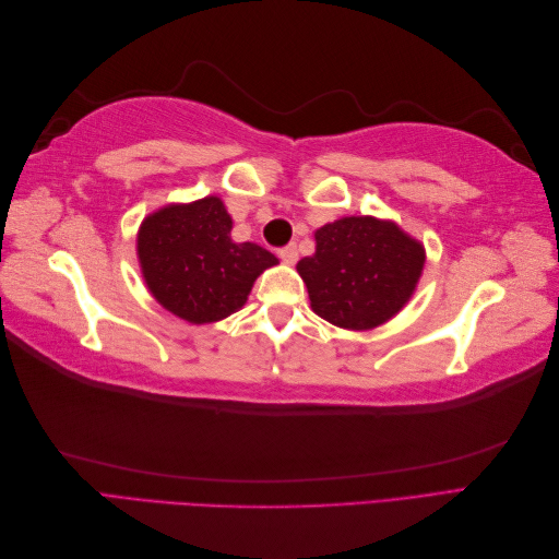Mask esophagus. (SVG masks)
I'll list each match as a JSON object with an SVG mask.
<instances>
[{
    "mask_svg": "<svg viewBox=\"0 0 559 559\" xmlns=\"http://www.w3.org/2000/svg\"><path fill=\"white\" fill-rule=\"evenodd\" d=\"M277 257H280L286 265H294V263L298 261V249H296V245H286V247H282V249L277 251Z\"/></svg>",
    "mask_w": 559,
    "mask_h": 559,
    "instance_id": "obj_1",
    "label": "esophagus"
}]
</instances>
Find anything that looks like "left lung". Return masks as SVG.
Wrapping results in <instances>:
<instances>
[{
	"label": "left lung",
	"instance_id": "obj_1",
	"mask_svg": "<svg viewBox=\"0 0 559 559\" xmlns=\"http://www.w3.org/2000/svg\"><path fill=\"white\" fill-rule=\"evenodd\" d=\"M425 261V245L392 218L343 216L314 230V253L296 270L321 319L347 331H370L405 308Z\"/></svg>",
	"mask_w": 559,
	"mask_h": 559
}]
</instances>
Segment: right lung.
<instances>
[{
  "label": "right lung",
  "instance_id": "1",
  "mask_svg": "<svg viewBox=\"0 0 559 559\" xmlns=\"http://www.w3.org/2000/svg\"><path fill=\"white\" fill-rule=\"evenodd\" d=\"M233 218L218 195L170 202L144 216L138 261L146 289L189 324H214L238 312L277 257L253 242H233Z\"/></svg>",
  "mask_w": 559,
  "mask_h": 559
}]
</instances>
